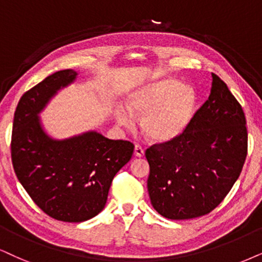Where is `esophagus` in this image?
I'll return each instance as SVG.
<instances>
[{
    "label": "esophagus",
    "instance_id": "1",
    "mask_svg": "<svg viewBox=\"0 0 262 262\" xmlns=\"http://www.w3.org/2000/svg\"><path fill=\"white\" fill-rule=\"evenodd\" d=\"M134 155L137 156V157H142V156H144V148L137 145V146L134 147Z\"/></svg>",
    "mask_w": 262,
    "mask_h": 262
}]
</instances>
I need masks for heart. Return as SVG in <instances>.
<instances>
[{"label": "heart", "mask_w": 262, "mask_h": 262, "mask_svg": "<svg viewBox=\"0 0 262 262\" xmlns=\"http://www.w3.org/2000/svg\"><path fill=\"white\" fill-rule=\"evenodd\" d=\"M127 110L115 108L116 122L132 128L133 117L140 118L142 134L157 144L180 138L190 127L198 107V95L192 85L174 78H163L135 88L125 99Z\"/></svg>", "instance_id": "obj_1"}]
</instances>
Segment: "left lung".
<instances>
[{"label": "left lung", "mask_w": 262, "mask_h": 262, "mask_svg": "<svg viewBox=\"0 0 262 262\" xmlns=\"http://www.w3.org/2000/svg\"><path fill=\"white\" fill-rule=\"evenodd\" d=\"M208 100L177 140L146 150L151 204L162 216L187 220L210 213L239 177L247 157L246 117L226 83L211 74Z\"/></svg>", "instance_id": "left-lung-1"}]
</instances>
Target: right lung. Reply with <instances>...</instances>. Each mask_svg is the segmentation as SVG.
<instances>
[{
  "label": "right lung",
  "instance_id": "obj_1",
  "mask_svg": "<svg viewBox=\"0 0 262 262\" xmlns=\"http://www.w3.org/2000/svg\"><path fill=\"white\" fill-rule=\"evenodd\" d=\"M71 69L49 75L19 100L12 134L16 178L41 209L65 223L87 221L104 209L112 179L130 161L134 145L98 130L57 139L39 114L77 79Z\"/></svg>",
  "mask_w": 262,
  "mask_h": 262
}]
</instances>
